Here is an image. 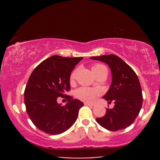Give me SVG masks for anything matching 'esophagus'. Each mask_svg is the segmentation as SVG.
Returning <instances> with one entry per match:
<instances>
[{"label":"esophagus","instance_id":"esophagus-1","mask_svg":"<svg viewBox=\"0 0 160 160\" xmlns=\"http://www.w3.org/2000/svg\"><path fill=\"white\" fill-rule=\"evenodd\" d=\"M84 105L85 106H90V107H92L95 106V105L92 104V103H89V102H84Z\"/></svg>","mask_w":160,"mask_h":160}]
</instances>
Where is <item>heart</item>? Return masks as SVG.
Masks as SVG:
<instances>
[{
    "label": "heart",
    "mask_w": 160,
    "mask_h": 160,
    "mask_svg": "<svg viewBox=\"0 0 160 160\" xmlns=\"http://www.w3.org/2000/svg\"><path fill=\"white\" fill-rule=\"evenodd\" d=\"M92 71L94 74H95L101 71H107V68L103 65L95 64L92 67ZM76 75V71L71 73V77H70V81H71V83H73L74 80H75ZM98 95V92L96 89L87 88V87H82V88L78 89L76 91V96H77V98L85 102H92L93 100H95V98H97Z\"/></svg>",
    "instance_id": "heart-1"
}]
</instances>
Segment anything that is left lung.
Returning a JSON list of instances; mask_svg holds the SVG:
<instances>
[{
    "label": "left lung",
    "mask_w": 160,
    "mask_h": 160,
    "mask_svg": "<svg viewBox=\"0 0 160 160\" xmlns=\"http://www.w3.org/2000/svg\"><path fill=\"white\" fill-rule=\"evenodd\" d=\"M108 65L112 82L102 98L113 101V108H107L106 114L96 121L106 130L117 131L130 126L138 116L143 103L141 84L132 68L114 54L92 57Z\"/></svg>",
    "instance_id": "8db88e82"
}]
</instances>
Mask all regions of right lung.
Returning <instances> with one entry per match:
<instances>
[{
  "mask_svg": "<svg viewBox=\"0 0 160 160\" xmlns=\"http://www.w3.org/2000/svg\"><path fill=\"white\" fill-rule=\"evenodd\" d=\"M83 58L54 55L41 62L32 72L25 87L26 111L32 123L49 135H58L71 128L84 103L67 96V103H58L71 89V72Z\"/></svg>",
  "mask_w": 160,
  "mask_h": 160,
  "instance_id": "obj_1",
  "label": "right lung"
}]
</instances>
